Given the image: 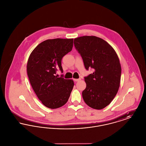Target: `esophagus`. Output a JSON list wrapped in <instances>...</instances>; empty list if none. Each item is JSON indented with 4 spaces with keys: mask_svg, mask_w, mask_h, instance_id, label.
Wrapping results in <instances>:
<instances>
[{
    "mask_svg": "<svg viewBox=\"0 0 146 146\" xmlns=\"http://www.w3.org/2000/svg\"><path fill=\"white\" fill-rule=\"evenodd\" d=\"M80 78H79V79H74L73 80H74V81H75V82H79V80H80Z\"/></svg>",
    "mask_w": 146,
    "mask_h": 146,
    "instance_id": "1",
    "label": "esophagus"
}]
</instances>
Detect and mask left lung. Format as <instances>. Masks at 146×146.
I'll return each mask as SVG.
<instances>
[{"mask_svg":"<svg viewBox=\"0 0 146 146\" xmlns=\"http://www.w3.org/2000/svg\"><path fill=\"white\" fill-rule=\"evenodd\" d=\"M74 45L86 70H94L84 77L86 87L82 92L84 101L94 109L102 110L110 104L120 86L121 69L118 55L107 42L95 36L75 38Z\"/></svg>","mask_w":146,"mask_h":146,"instance_id":"left-lung-1","label":"left lung"}]
</instances>
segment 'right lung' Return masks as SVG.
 <instances>
[{
	"instance_id": "right-lung-1",
	"label": "right lung",
	"mask_w": 146,
	"mask_h": 146,
	"mask_svg": "<svg viewBox=\"0 0 146 146\" xmlns=\"http://www.w3.org/2000/svg\"><path fill=\"white\" fill-rule=\"evenodd\" d=\"M73 39H48L31 52L27 65L28 78L37 97L51 109L60 108L68 100L74 86L71 79L56 76L63 72L61 60L73 48Z\"/></svg>"
}]
</instances>
